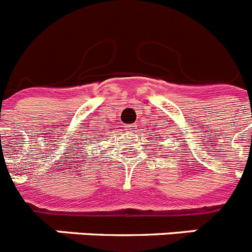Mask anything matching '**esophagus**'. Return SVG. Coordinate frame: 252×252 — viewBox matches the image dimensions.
Segmentation results:
<instances>
[{"label": "esophagus", "instance_id": "1", "mask_svg": "<svg viewBox=\"0 0 252 252\" xmlns=\"http://www.w3.org/2000/svg\"><path fill=\"white\" fill-rule=\"evenodd\" d=\"M136 127H137V126L135 124H133V125H128L127 130L131 131V132H135V128H136Z\"/></svg>", "mask_w": 252, "mask_h": 252}]
</instances>
